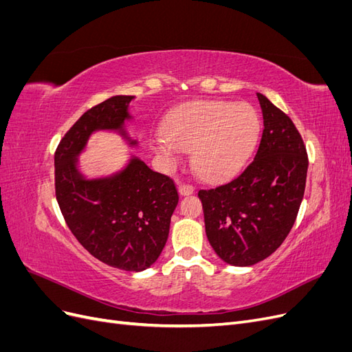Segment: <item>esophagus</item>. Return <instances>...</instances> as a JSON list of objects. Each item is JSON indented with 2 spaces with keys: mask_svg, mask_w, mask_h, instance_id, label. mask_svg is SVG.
I'll return each instance as SVG.
<instances>
[{
  "mask_svg": "<svg viewBox=\"0 0 352 352\" xmlns=\"http://www.w3.org/2000/svg\"><path fill=\"white\" fill-rule=\"evenodd\" d=\"M194 190H195V188L192 185H189V184H180L179 185V194L180 195H190V194H194Z\"/></svg>",
  "mask_w": 352,
  "mask_h": 352,
  "instance_id": "esophagus-1",
  "label": "esophagus"
}]
</instances>
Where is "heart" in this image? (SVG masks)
I'll use <instances>...</instances> for the list:
<instances>
[{"label": "heart", "mask_w": 352, "mask_h": 352, "mask_svg": "<svg viewBox=\"0 0 352 352\" xmlns=\"http://www.w3.org/2000/svg\"><path fill=\"white\" fill-rule=\"evenodd\" d=\"M260 119L248 104L199 101L179 109L167 123V133L155 140V150L176 166L184 151L192 153L201 177L220 180L236 173L257 145Z\"/></svg>", "instance_id": "obj_1"}]
</instances>
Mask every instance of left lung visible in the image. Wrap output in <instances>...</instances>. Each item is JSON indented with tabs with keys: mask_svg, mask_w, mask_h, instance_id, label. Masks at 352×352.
Returning <instances> with one entry per match:
<instances>
[{
	"mask_svg": "<svg viewBox=\"0 0 352 352\" xmlns=\"http://www.w3.org/2000/svg\"><path fill=\"white\" fill-rule=\"evenodd\" d=\"M264 119L258 150L229 182L199 189L212 250L232 265H252L289 235L304 198L308 155L289 116L257 94Z\"/></svg>",
	"mask_w": 352,
	"mask_h": 352,
	"instance_id": "left-lung-1",
	"label": "left lung"
}]
</instances>
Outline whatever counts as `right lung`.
I'll return each mask as SVG.
<instances>
[{"label": "right lung", "mask_w": 352, "mask_h": 352, "mask_svg": "<svg viewBox=\"0 0 352 352\" xmlns=\"http://www.w3.org/2000/svg\"><path fill=\"white\" fill-rule=\"evenodd\" d=\"M132 100V95H117L83 113L61 138L54 173L61 214L82 247L111 267L141 272L155 263L167 242L179 202L173 179L138 158L102 179H83L76 167V155L92 132L122 131Z\"/></svg>", "instance_id": "add662e5"}]
</instances>
